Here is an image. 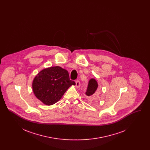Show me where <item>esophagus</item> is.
<instances>
[{
  "mask_svg": "<svg viewBox=\"0 0 150 150\" xmlns=\"http://www.w3.org/2000/svg\"><path fill=\"white\" fill-rule=\"evenodd\" d=\"M75 83H76V84H75V86H76V87H77V88H78L80 86V81H79V80H76L75 81Z\"/></svg>",
  "mask_w": 150,
  "mask_h": 150,
  "instance_id": "1",
  "label": "esophagus"
}]
</instances>
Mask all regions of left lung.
I'll return each mask as SVG.
<instances>
[{"label":"left lung","mask_w":150,"mask_h":150,"mask_svg":"<svg viewBox=\"0 0 150 150\" xmlns=\"http://www.w3.org/2000/svg\"><path fill=\"white\" fill-rule=\"evenodd\" d=\"M97 81L94 79H91L89 81L88 86L86 89V94L89 97V100L91 101H96L99 98L98 93H96L98 88Z\"/></svg>","instance_id":"left-lung-1"}]
</instances>
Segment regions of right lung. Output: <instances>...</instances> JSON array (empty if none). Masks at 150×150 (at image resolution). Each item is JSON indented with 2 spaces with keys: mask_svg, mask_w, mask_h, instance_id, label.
<instances>
[{
  "mask_svg": "<svg viewBox=\"0 0 150 150\" xmlns=\"http://www.w3.org/2000/svg\"><path fill=\"white\" fill-rule=\"evenodd\" d=\"M75 85L68 71L59 66L50 67L39 72L33 81L36 97L46 105H52L60 100L67 89Z\"/></svg>",
  "mask_w": 150,
  "mask_h": 150,
  "instance_id": "obj_1",
  "label": "right lung"
}]
</instances>
